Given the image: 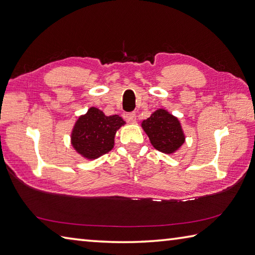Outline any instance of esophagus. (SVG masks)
Masks as SVG:
<instances>
[{"mask_svg":"<svg viewBox=\"0 0 255 255\" xmlns=\"http://www.w3.org/2000/svg\"><path fill=\"white\" fill-rule=\"evenodd\" d=\"M126 119L128 123H135L136 122V114L134 112L126 114Z\"/></svg>","mask_w":255,"mask_h":255,"instance_id":"1","label":"esophagus"}]
</instances>
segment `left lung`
Returning a JSON list of instances; mask_svg holds the SVG:
<instances>
[{
    "label": "left lung",
    "mask_w": 255,
    "mask_h": 255,
    "mask_svg": "<svg viewBox=\"0 0 255 255\" xmlns=\"http://www.w3.org/2000/svg\"><path fill=\"white\" fill-rule=\"evenodd\" d=\"M142 128L147 134L151 144L157 151L172 154L185 142V135L179 119L164 109H158L142 122Z\"/></svg>",
    "instance_id": "obj_1"
}]
</instances>
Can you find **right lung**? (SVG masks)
Listing matches in <instances>:
<instances>
[{
    "label": "right lung",
    "instance_id": "obj_1",
    "mask_svg": "<svg viewBox=\"0 0 255 255\" xmlns=\"http://www.w3.org/2000/svg\"><path fill=\"white\" fill-rule=\"evenodd\" d=\"M124 124V120L119 115L107 117L101 110L90 108L74 124L71 134L72 146L83 157L94 160L112 150L115 133Z\"/></svg>",
    "mask_w": 255,
    "mask_h": 255
}]
</instances>
